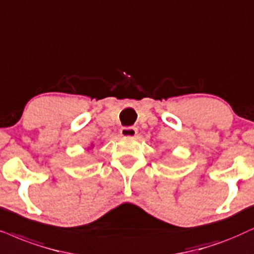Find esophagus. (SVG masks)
Wrapping results in <instances>:
<instances>
[{
    "instance_id": "1",
    "label": "esophagus",
    "mask_w": 254,
    "mask_h": 254,
    "mask_svg": "<svg viewBox=\"0 0 254 254\" xmlns=\"http://www.w3.org/2000/svg\"><path fill=\"white\" fill-rule=\"evenodd\" d=\"M137 134V129L134 127H124L121 129V136L134 137Z\"/></svg>"
}]
</instances>
